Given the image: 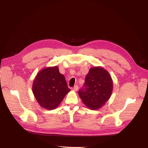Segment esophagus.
<instances>
[{
	"mask_svg": "<svg viewBox=\"0 0 148 148\" xmlns=\"http://www.w3.org/2000/svg\"><path fill=\"white\" fill-rule=\"evenodd\" d=\"M78 88H79L78 85H75L74 87L73 88V90L74 91H77V90H78Z\"/></svg>",
	"mask_w": 148,
	"mask_h": 148,
	"instance_id": "34e87169",
	"label": "esophagus"
}]
</instances>
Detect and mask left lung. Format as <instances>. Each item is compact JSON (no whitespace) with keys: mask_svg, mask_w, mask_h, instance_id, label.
<instances>
[{"mask_svg":"<svg viewBox=\"0 0 148 148\" xmlns=\"http://www.w3.org/2000/svg\"><path fill=\"white\" fill-rule=\"evenodd\" d=\"M112 91L113 80L110 75L103 68L96 66L89 69L79 95L88 108L97 110L109 99Z\"/></svg>","mask_w":148,"mask_h":148,"instance_id":"left-lung-1","label":"left lung"}]
</instances>
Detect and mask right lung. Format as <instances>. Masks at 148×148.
<instances>
[{"label":"right lung","instance_id":"right-lung-1","mask_svg":"<svg viewBox=\"0 0 148 148\" xmlns=\"http://www.w3.org/2000/svg\"><path fill=\"white\" fill-rule=\"evenodd\" d=\"M71 90L65 77L57 66L41 69L36 75L32 86L34 95L40 105L47 110H53Z\"/></svg>","mask_w":148,"mask_h":148}]
</instances>
